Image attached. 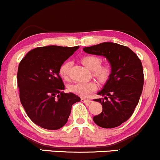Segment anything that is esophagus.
<instances>
[{"label":"esophagus","mask_w":160,"mask_h":160,"mask_svg":"<svg viewBox=\"0 0 160 160\" xmlns=\"http://www.w3.org/2000/svg\"><path fill=\"white\" fill-rule=\"evenodd\" d=\"M81 101H82V102H84V103H90V102H92V101H91V100H88V99L84 98H81Z\"/></svg>","instance_id":"obj_1"}]
</instances>
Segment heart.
Returning <instances> with one entry per match:
<instances>
[{"label":"heart","mask_w":160,"mask_h":160,"mask_svg":"<svg viewBox=\"0 0 160 160\" xmlns=\"http://www.w3.org/2000/svg\"><path fill=\"white\" fill-rule=\"evenodd\" d=\"M82 62L88 68L93 71V74L96 78L101 82L104 83L109 79L111 77L112 69L111 67L108 65L101 66V59L98 56H87L82 59ZM70 62H65L59 68V75L65 79L68 78L69 75ZM69 89L73 93L78 94L81 97H87L88 94L94 92L97 89L95 84L92 82H78L69 87Z\"/></svg>","instance_id":"1"}]
</instances>
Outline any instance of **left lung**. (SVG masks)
<instances>
[{"instance_id":"obj_1","label":"left lung","mask_w":160,"mask_h":160,"mask_svg":"<svg viewBox=\"0 0 160 160\" xmlns=\"http://www.w3.org/2000/svg\"><path fill=\"white\" fill-rule=\"evenodd\" d=\"M85 52L102 56L111 64V77L94 99L102 104V112L93 118L103 128H114L127 121L138 104L143 87V70L140 59L127 46L105 42L85 47Z\"/></svg>"}]
</instances>
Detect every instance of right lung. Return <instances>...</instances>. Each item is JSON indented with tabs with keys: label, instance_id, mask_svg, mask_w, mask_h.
Returning <instances> with one entry per match:
<instances>
[{
	"label": "right lung",
	"instance_id": "add662e5",
	"mask_svg": "<svg viewBox=\"0 0 160 160\" xmlns=\"http://www.w3.org/2000/svg\"><path fill=\"white\" fill-rule=\"evenodd\" d=\"M79 46H48L32 49L19 64L20 100L30 119L47 130H58L67 123L72 104L81 98L65 93L60 66Z\"/></svg>",
	"mask_w": 160,
	"mask_h": 160
}]
</instances>
